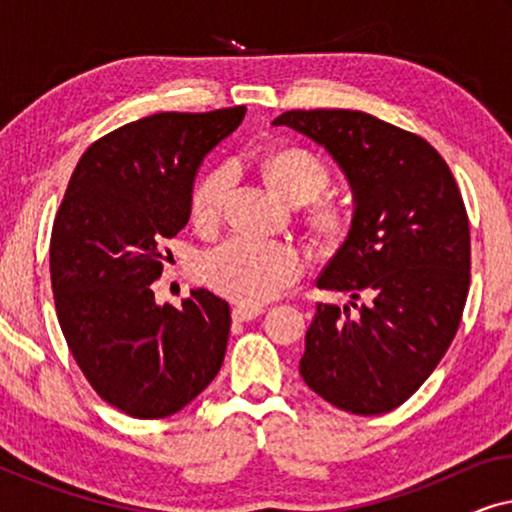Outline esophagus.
Wrapping results in <instances>:
<instances>
[{
    "label": "esophagus",
    "instance_id": "obj_1",
    "mask_svg": "<svg viewBox=\"0 0 512 512\" xmlns=\"http://www.w3.org/2000/svg\"><path fill=\"white\" fill-rule=\"evenodd\" d=\"M261 314H263L261 307H247V305L233 307V319L235 321H251V319L261 317Z\"/></svg>",
    "mask_w": 512,
    "mask_h": 512
}]
</instances>
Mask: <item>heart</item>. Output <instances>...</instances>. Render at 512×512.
Returning a JSON list of instances; mask_svg holds the SVG:
<instances>
[{"label": "heart", "mask_w": 512, "mask_h": 512, "mask_svg": "<svg viewBox=\"0 0 512 512\" xmlns=\"http://www.w3.org/2000/svg\"><path fill=\"white\" fill-rule=\"evenodd\" d=\"M263 172L272 186L291 202H310L326 191L328 167L305 149H277L263 158ZM233 172L221 165L198 179L191 193V219L200 228L219 221L226 207ZM310 226L326 240L345 237L349 221L333 200H319L310 209ZM303 263L291 244L233 235L195 258V277L235 303H268L300 277Z\"/></svg>", "instance_id": "1"}]
</instances>
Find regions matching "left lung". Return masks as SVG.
<instances>
[{"label": "left lung", "instance_id": "1", "mask_svg": "<svg viewBox=\"0 0 512 512\" xmlns=\"http://www.w3.org/2000/svg\"><path fill=\"white\" fill-rule=\"evenodd\" d=\"M272 125L303 132L354 188L347 240L317 279L352 307L317 303L300 375L352 415H384L426 382L450 349L471 286V230L459 186L415 132L349 109H293Z\"/></svg>", "mask_w": 512, "mask_h": 512}]
</instances>
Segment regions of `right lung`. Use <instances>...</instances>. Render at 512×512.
<instances>
[{"label":"right lung","mask_w":512,"mask_h":512,"mask_svg":"<svg viewBox=\"0 0 512 512\" xmlns=\"http://www.w3.org/2000/svg\"><path fill=\"white\" fill-rule=\"evenodd\" d=\"M247 107L160 111L93 142L76 163L51 233V286L69 352L95 394L135 419H163L219 373L230 307L207 289L156 305L165 242L191 216L205 153Z\"/></svg>","instance_id":"obj_1"}]
</instances>
